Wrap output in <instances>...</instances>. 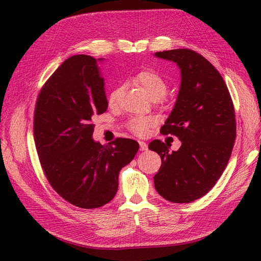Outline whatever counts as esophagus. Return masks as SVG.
<instances>
[{"label":"esophagus","instance_id":"obj_1","mask_svg":"<svg viewBox=\"0 0 261 261\" xmlns=\"http://www.w3.org/2000/svg\"><path fill=\"white\" fill-rule=\"evenodd\" d=\"M139 146H140L141 151H146V150H148V146L145 141H139Z\"/></svg>","mask_w":261,"mask_h":261}]
</instances>
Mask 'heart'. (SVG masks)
I'll return each mask as SVG.
<instances>
[{
  "label": "heart",
  "mask_w": 261,
  "mask_h": 261,
  "mask_svg": "<svg viewBox=\"0 0 261 261\" xmlns=\"http://www.w3.org/2000/svg\"><path fill=\"white\" fill-rule=\"evenodd\" d=\"M133 81L140 85L147 91L152 100H160L168 91V83L165 78L154 69H145L134 76ZM124 92V86H118L114 88L108 96V103L110 107H115L120 102ZM151 124L149 118L134 117L128 122V128L136 135L143 136L147 133L148 127Z\"/></svg>",
  "instance_id": "b5f03b06"
}]
</instances>
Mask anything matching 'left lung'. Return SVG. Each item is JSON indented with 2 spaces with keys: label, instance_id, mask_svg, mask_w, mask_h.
Returning a JSON list of instances; mask_svg holds the SVG:
<instances>
[{
  "label": "left lung",
  "instance_id": "1",
  "mask_svg": "<svg viewBox=\"0 0 261 261\" xmlns=\"http://www.w3.org/2000/svg\"><path fill=\"white\" fill-rule=\"evenodd\" d=\"M154 55L176 63L181 78L175 106L161 127L181 146L170 151L171 145L159 139L149 144L162 161L154 187L171 202H192L216 185L230 160L236 137L233 101L222 76L199 53L176 49Z\"/></svg>",
  "mask_w": 261,
  "mask_h": 261
}]
</instances>
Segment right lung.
<instances>
[{
    "label": "right lung",
    "instance_id": "1",
    "mask_svg": "<svg viewBox=\"0 0 261 261\" xmlns=\"http://www.w3.org/2000/svg\"><path fill=\"white\" fill-rule=\"evenodd\" d=\"M107 109L97 60L85 54L63 62L36 102L34 137L42 170L62 198L83 209L102 207L114 198L118 173L139 149L128 138L109 145L93 140L94 117Z\"/></svg>",
    "mask_w": 261,
    "mask_h": 261
}]
</instances>
